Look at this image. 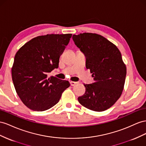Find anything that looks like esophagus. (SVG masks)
<instances>
[{"label":"esophagus","mask_w":146,"mask_h":146,"mask_svg":"<svg viewBox=\"0 0 146 146\" xmlns=\"http://www.w3.org/2000/svg\"><path fill=\"white\" fill-rule=\"evenodd\" d=\"M77 84H78V83L77 82H70V85H71V86H75L76 85H77Z\"/></svg>","instance_id":"1"}]
</instances>
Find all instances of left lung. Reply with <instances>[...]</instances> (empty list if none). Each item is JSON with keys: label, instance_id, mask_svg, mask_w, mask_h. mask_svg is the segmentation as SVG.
I'll use <instances>...</instances> for the list:
<instances>
[{"label": "left lung", "instance_id": "left-lung-1", "mask_svg": "<svg viewBox=\"0 0 146 146\" xmlns=\"http://www.w3.org/2000/svg\"><path fill=\"white\" fill-rule=\"evenodd\" d=\"M75 44L86 56V68L94 83L84 84L85 93L78 98L85 108L93 111H106L119 99L124 88L127 67L115 45L101 35H73Z\"/></svg>", "mask_w": 146, "mask_h": 146}]
</instances>
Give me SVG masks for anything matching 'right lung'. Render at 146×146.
<instances>
[{"mask_svg": "<svg viewBox=\"0 0 146 146\" xmlns=\"http://www.w3.org/2000/svg\"><path fill=\"white\" fill-rule=\"evenodd\" d=\"M72 34H47L31 39L18 50L11 68L16 92L29 109L44 111L60 101L69 82L48 74L58 68Z\"/></svg>", "mask_w": 146, "mask_h": 146, "instance_id": "add662e5", "label": "right lung"}]
</instances>
